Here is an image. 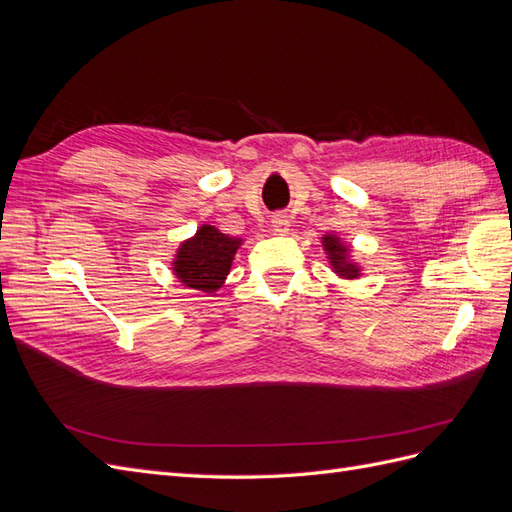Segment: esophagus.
<instances>
[{"mask_svg": "<svg viewBox=\"0 0 512 512\" xmlns=\"http://www.w3.org/2000/svg\"><path fill=\"white\" fill-rule=\"evenodd\" d=\"M288 226H290V220H288L286 213H275L271 218V228H273L275 235H286Z\"/></svg>", "mask_w": 512, "mask_h": 512, "instance_id": "obj_1", "label": "esophagus"}]
</instances>
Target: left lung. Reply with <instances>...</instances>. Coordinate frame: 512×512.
Here are the masks:
<instances>
[{
    "label": "left lung",
    "instance_id": "8db88e82",
    "mask_svg": "<svg viewBox=\"0 0 512 512\" xmlns=\"http://www.w3.org/2000/svg\"><path fill=\"white\" fill-rule=\"evenodd\" d=\"M322 247H324V252H327V258L337 275L346 277V280H354V277L361 275L359 265L352 262V258H350V247L337 235H324Z\"/></svg>",
    "mask_w": 512,
    "mask_h": 512
}]
</instances>
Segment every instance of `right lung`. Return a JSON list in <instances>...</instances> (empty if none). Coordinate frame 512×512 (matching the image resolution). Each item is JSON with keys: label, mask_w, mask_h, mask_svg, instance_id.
I'll return each instance as SVG.
<instances>
[{"label": "right lung", "mask_w": 512, "mask_h": 512, "mask_svg": "<svg viewBox=\"0 0 512 512\" xmlns=\"http://www.w3.org/2000/svg\"><path fill=\"white\" fill-rule=\"evenodd\" d=\"M243 239L228 237L215 226L203 224L196 235L179 245L173 260L177 280L194 290L215 292L222 288Z\"/></svg>", "instance_id": "1"}]
</instances>
